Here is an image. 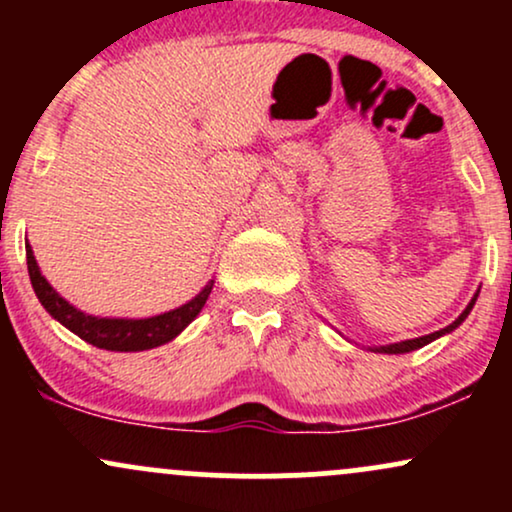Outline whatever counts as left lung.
Returning a JSON list of instances; mask_svg holds the SVG:
<instances>
[{"label": "left lung", "mask_w": 512, "mask_h": 512, "mask_svg": "<svg viewBox=\"0 0 512 512\" xmlns=\"http://www.w3.org/2000/svg\"><path fill=\"white\" fill-rule=\"evenodd\" d=\"M477 296H479V293H474V298H472V301L467 303V308L462 310L460 317H457V320L452 322V325L443 327V330L431 332V334H424V337H416V339H404V342H395V344H385V346H368V351H375V354H409V351H416V349H421V346H426V344L436 342L438 337H443V334L455 332L457 327H460L462 322L467 320V315L472 313L474 303H477Z\"/></svg>", "instance_id": "obj_1"}]
</instances>
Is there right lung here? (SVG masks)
Instances as JSON below:
<instances>
[{
  "label": "right lung",
  "mask_w": 512,
  "mask_h": 512,
  "mask_svg": "<svg viewBox=\"0 0 512 512\" xmlns=\"http://www.w3.org/2000/svg\"><path fill=\"white\" fill-rule=\"evenodd\" d=\"M26 262L28 274H31V284L40 305L55 317L60 325L74 332L84 342L98 346L105 351H146L156 349L173 342L178 334L190 325L195 317L202 313L204 303H207L211 289H214V279L197 293L192 301L182 303L180 308L168 310V313L151 315V317H101L88 315L79 310L67 298L52 289V284L40 272L38 262H35L33 248L26 243Z\"/></svg>",
  "instance_id": "add662e5"
}]
</instances>
